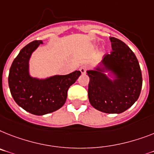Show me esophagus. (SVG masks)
<instances>
[{
    "instance_id": "34e87169",
    "label": "esophagus",
    "mask_w": 154,
    "mask_h": 154,
    "mask_svg": "<svg viewBox=\"0 0 154 154\" xmlns=\"http://www.w3.org/2000/svg\"><path fill=\"white\" fill-rule=\"evenodd\" d=\"M87 68H88V66L87 65H82V67L79 68L80 72H81L82 74H85L86 72V70H87Z\"/></svg>"
}]
</instances>
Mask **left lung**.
<instances>
[{
	"label": "left lung",
	"instance_id": "left-lung-1",
	"mask_svg": "<svg viewBox=\"0 0 154 154\" xmlns=\"http://www.w3.org/2000/svg\"><path fill=\"white\" fill-rule=\"evenodd\" d=\"M111 54L105 55L94 70L87 71L90 78L88 97L93 107L105 113H121L138 100L143 77L138 60L124 42L113 37ZM113 78H109L105 74Z\"/></svg>",
	"mask_w": 154,
	"mask_h": 154
}]
</instances>
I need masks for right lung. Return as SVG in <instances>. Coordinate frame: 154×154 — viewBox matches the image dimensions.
<instances>
[{
    "mask_svg": "<svg viewBox=\"0 0 154 154\" xmlns=\"http://www.w3.org/2000/svg\"><path fill=\"white\" fill-rule=\"evenodd\" d=\"M43 44L34 41L23 47L15 58L8 75L11 94L17 105L37 116L55 112L64 105L69 87L81 75L75 71L66 75H53L46 79L34 78L29 72V60L33 52Z\"/></svg>",
    "mask_w": 154,
    "mask_h": 154,
    "instance_id": "obj_1",
    "label": "right lung"
}]
</instances>
